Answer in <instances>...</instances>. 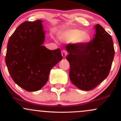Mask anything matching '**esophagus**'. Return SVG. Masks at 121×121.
<instances>
[{
    "mask_svg": "<svg viewBox=\"0 0 121 121\" xmlns=\"http://www.w3.org/2000/svg\"><path fill=\"white\" fill-rule=\"evenodd\" d=\"M61 55L62 57H63L64 58H65V57L66 56V55H67V52H66L65 50H62L61 51Z\"/></svg>",
    "mask_w": 121,
    "mask_h": 121,
    "instance_id": "obj_1",
    "label": "esophagus"
}]
</instances>
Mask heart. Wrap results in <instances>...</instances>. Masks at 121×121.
I'll use <instances>...</instances> for the list:
<instances>
[{
	"label": "heart",
	"instance_id": "b5f03b06",
	"mask_svg": "<svg viewBox=\"0 0 121 121\" xmlns=\"http://www.w3.org/2000/svg\"><path fill=\"white\" fill-rule=\"evenodd\" d=\"M60 40L65 42H71L78 47H83L90 41L91 36L86 30L77 28H68L60 32L57 34Z\"/></svg>",
	"mask_w": 121,
	"mask_h": 121
}]
</instances>
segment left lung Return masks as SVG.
<instances>
[{
  "instance_id": "left-lung-1",
  "label": "left lung",
  "mask_w": 121,
  "mask_h": 121,
  "mask_svg": "<svg viewBox=\"0 0 121 121\" xmlns=\"http://www.w3.org/2000/svg\"><path fill=\"white\" fill-rule=\"evenodd\" d=\"M94 29L93 38L85 46H66L69 78L72 84L82 91H91L106 79L114 57L111 36L99 24L95 25Z\"/></svg>"
}]
</instances>
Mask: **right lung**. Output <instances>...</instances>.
<instances>
[{
    "label": "right lung",
    "instance_id": "obj_1",
    "mask_svg": "<svg viewBox=\"0 0 121 121\" xmlns=\"http://www.w3.org/2000/svg\"><path fill=\"white\" fill-rule=\"evenodd\" d=\"M43 20L25 22L16 29L7 44L5 63L14 82L28 91L40 90L48 81L51 69L62 59L60 49L43 44Z\"/></svg>",
    "mask_w": 121,
    "mask_h": 121
}]
</instances>
